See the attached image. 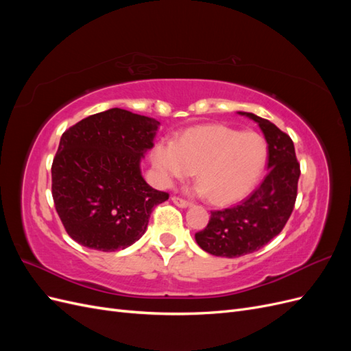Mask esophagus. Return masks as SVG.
I'll list each match as a JSON object with an SVG mask.
<instances>
[{
    "label": "esophagus",
    "mask_w": 351,
    "mask_h": 351,
    "mask_svg": "<svg viewBox=\"0 0 351 351\" xmlns=\"http://www.w3.org/2000/svg\"><path fill=\"white\" fill-rule=\"evenodd\" d=\"M171 200H173V204H174V205H177V206H180V208H187V206L190 205L186 199H183V197H178V196H173V197H171Z\"/></svg>",
    "instance_id": "1"
}]
</instances>
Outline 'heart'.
Instances as JSON below:
<instances>
[{"label": "heart", "instance_id": "b5f03b06", "mask_svg": "<svg viewBox=\"0 0 351 351\" xmlns=\"http://www.w3.org/2000/svg\"><path fill=\"white\" fill-rule=\"evenodd\" d=\"M267 155V143L258 133L210 124L187 130L176 142H158L152 162L162 184L171 186L196 171L197 193L215 204H230L258 182Z\"/></svg>", "mask_w": 351, "mask_h": 351}]
</instances>
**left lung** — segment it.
<instances>
[{
	"mask_svg": "<svg viewBox=\"0 0 351 351\" xmlns=\"http://www.w3.org/2000/svg\"><path fill=\"white\" fill-rule=\"evenodd\" d=\"M240 114L259 124L268 143L269 171L239 205L210 210L208 226L195 234L202 249L221 258L253 253L280 234L294 209L300 177L291 137L258 115Z\"/></svg>",
	"mask_w": 351,
	"mask_h": 351,
	"instance_id": "8db88e82",
	"label": "left lung"
}]
</instances>
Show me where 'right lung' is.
<instances>
[{
	"instance_id": "obj_1",
	"label": "right lung",
	"mask_w": 351,
	"mask_h": 351,
	"mask_svg": "<svg viewBox=\"0 0 351 351\" xmlns=\"http://www.w3.org/2000/svg\"><path fill=\"white\" fill-rule=\"evenodd\" d=\"M158 125L149 117L111 108L62 133L51 167L52 199L74 241L115 252L143 236L152 209L169 196L141 174Z\"/></svg>"
}]
</instances>
